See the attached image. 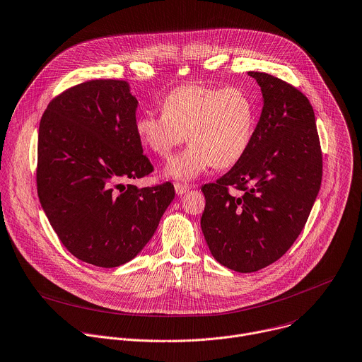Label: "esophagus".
<instances>
[{
    "label": "esophagus",
    "mask_w": 362,
    "mask_h": 362,
    "mask_svg": "<svg viewBox=\"0 0 362 362\" xmlns=\"http://www.w3.org/2000/svg\"><path fill=\"white\" fill-rule=\"evenodd\" d=\"M189 189H190L189 185H185V183H175V190H176L177 194H183V193H186Z\"/></svg>",
    "instance_id": "34e87169"
}]
</instances>
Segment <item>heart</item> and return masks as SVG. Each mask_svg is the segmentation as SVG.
<instances>
[{
  "instance_id": "1",
  "label": "heart",
  "mask_w": 362,
  "mask_h": 362,
  "mask_svg": "<svg viewBox=\"0 0 362 362\" xmlns=\"http://www.w3.org/2000/svg\"><path fill=\"white\" fill-rule=\"evenodd\" d=\"M256 127V106L237 86L216 88L186 83L172 89L162 102V115L138 116L141 142L160 158L186 141L189 148L170 159L165 173L192 180L214 166L226 169L243 158Z\"/></svg>"
}]
</instances>
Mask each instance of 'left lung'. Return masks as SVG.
<instances>
[{"label": "left lung", "instance_id": "1", "mask_svg": "<svg viewBox=\"0 0 362 362\" xmlns=\"http://www.w3.org/2000/svg\"><path fill=\"white\" fill-rule=\"evenodd\" d=\"M249 75L263 93L249 149L216 183L202 186L206 243L221 266L238 273L262 270L286 255L307 223L322 177L307 96L270 74Z\"/></svg>", "mask_w": 362, "mask_h": 362}]
</instances>
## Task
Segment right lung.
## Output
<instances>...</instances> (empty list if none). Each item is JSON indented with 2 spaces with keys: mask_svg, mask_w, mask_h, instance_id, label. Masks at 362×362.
I'll return each instance as SVG.
<instances>
[{
  "mask_svg": "<svg viewBox=\"0 0 362 362\" xmlns=\"http://www.w3.org/2000/svg\"><path fill=\"white\" fill-rule=\"evenodd\" d=\"M136 107L127 81L93 79L55 96L40 124L41 206L66 250L103 269L138 256L175 197L170 182L122 183L153 172L135 131Z\"/></svg>",
  "mask_w": 362,
  "mask_h": 362,
  "instance_id": "right-lung-1",
  "label": "right lung"
}]
</instances>
